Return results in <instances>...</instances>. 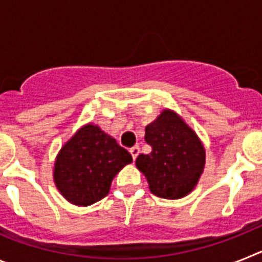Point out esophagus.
Masks as SVG:
<instances>
[{"instance_id":"obj_1","label":"esophagus","mask_w":262,"mask_h":262,"mask_svg":"<svg viewBox=\"0 0 262 262\" xmlns=\"http://www.w3.org/2000/svg\"><path fill=\"white\" fill-rule=\"evenodd\" d=\"M139 152H140V148H139L138 145H135V147H133V148H129V154H131V156H133L134 160L138 157Z\"/></svg>"}]
</instances>
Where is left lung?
<instances>
[{"mask_svg":"<svg viewBox=\"0 0 262 262\" xmlns=\"http://www.w3.org/2000/svg\"><path fill=\"white\" fill-rule=\"evenodd\" d=\"M148 155H139L136 166L147 177L155 195L166 200L190 193L205 166V149L193 129L173 111L164 110L145 127Z\"/></svg>","mask_w":262,"mask_h":262,"instance_id":"8db88e82","label":"left lung"}]
</instances>
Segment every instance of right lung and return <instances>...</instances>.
Listing matches in <instances>:
<instances>
[{
	"label": "right lung",
	"mask_w": 262,
	"mask_h": 262,
	"mask_svg": "<svg viewBox=\"0 0 262 262\" xmlns=\"http://www.w3.org/2000/svg\"><path fill=\"white\" fill-rule=\"evenodd\" d=\"M131 161L133 156L115 139L86 124L61 148L53 177L66 200L89 206L107 195L113 178Z\"/></svg>",
	"instance_id": "obj_1"
}]
</instances>
